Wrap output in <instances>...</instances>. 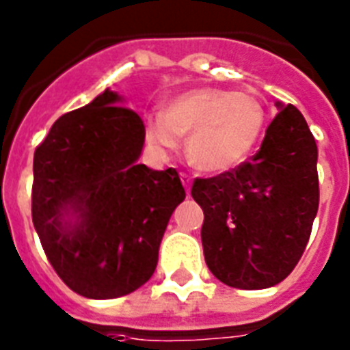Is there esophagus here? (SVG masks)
Masks as SVG:
<instances>
[{
	"instance_id": "1",
	"label": "esophagus",
	"mask_w": 350,
	"mask_h": 350,
	"mask_svg": "<svg viewBox=\"0 0 350 350\" xmlns=\"http://www.w3.org/2000/svg\"><path fill=\"white\" fill-rule=\"evenodd\" d=\"M180 178H181V183H183V187H185V191H187V192L191 191V183H192V178H191V176L185 174V172H181Z\"/></svg>"
}]
</instances>
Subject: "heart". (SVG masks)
Returning <instances> with one entry per match:
<instances>
[{
	"instance_id": "obj_1",
	"label": "heart",
	"mask_w": 350,
	"mask_h": 350,
	"mask_svg": "<svg viewBox=\"0 0 350 350\" xmlns=\"http://www.w3.org/2000/svg\"><path fill=\"white\" fill-rule=\"evenodd\" d=\"M265 109L247 92L200 87L176 96L163 114L147 121L148 145L159 152L178 147L185 136L187 158L203 172H229L241 165L260 142Z\"/></svg>"
}]
</instances>
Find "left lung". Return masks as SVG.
<instances>
[{
  "mask_svg": "<svg viewBox=\"0 0 350 350\" xmlns=\"http://www.w3.org/2000/svg\"><path fill=\"white\" fill-rule=\"evenodd\" d=\"M260 150L229 172L196 178L205 263L245 291L283 282L298 265L320 203L318 147L301 112L282 105Z\"/></svg>",
  "mask_w": 350,
  "mask_h": 350,
  "instance_id": "8db88e82",
  "label": "left lung"
}]
</instances>
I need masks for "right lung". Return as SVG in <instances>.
I'll list each match as a JSON object with an SVG mask.
<instances>
[{
    "label": "right lung",
    "instance_id": "obj_1",
    "mask_svg": "<svg viewBox=\"0 0 350 350\" xmlns=\"http://www.w3.org/2000/svg\"><path fill=\"white\" fill-rule=\"evenodd\" d=\"M143 143L142 118L107 89L57 118L36 148L34 229L57 276L85 298H120L147 283L185 200L176 169L137 163Z\"/></svg>",
    "mask_w": 350,
    "mask_h": 350
}]
</instances>
